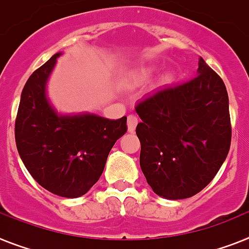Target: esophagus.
Returning a JSON list of instances; mask_svg holds the SVG:
<instances>
[{"instance_id": "obj_1", "label": "esophagus", "mask_w": 249, "mask_h": 249, "mask_svg": "<svg viewBox=\"0 0 249 249\" xmlns=\"http://www.w3.org/2000/svg\"><path fill=\"white\" fill-rule=\"evenodd\" d=\"M137 123H139V120H137L136 116H133V114L128 116V118H127V128H128V132H133L136 129Z\"/></svg>"}]
</instances>
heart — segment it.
<instances>
[{"mask_svg":"<svg viewBox=\"0 0 249 249\" xmlns=\"http://www.w3.org/2000/svg\"><path fill=\"white\" fill-rule=\"evenodd\" d=\"M154 73H155V67L154 66H142V67H139V69L129 73L128 77H127V84L128 85H139V84L146 83V81L151 80ZM170 79H172L170 75H166L164 77L165 81H170Z\"/></svg>","mask_w":249,"mask_h":249,"instance_id":"1","label":"heart"}]
</instances>
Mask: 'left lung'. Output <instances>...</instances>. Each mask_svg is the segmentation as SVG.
<instances>
[{
  "label": "left lung",
  "mask_w": 249,
  "mask_h": 249,
  "mask_svg": "<svg viewBox=\"0 0 249 249\" xmlns=\"http://www.w3.org/2000/svg\"><path fill=\"white\" fill-rule=\"evenodd\" d=\"M140 166L158 196L182 200L213 179L231 140L225 84L202 57L191 81L165 88L136 107Z\"/></svg>",
  "instance_id": "left-lung-1"
}]
</instances>
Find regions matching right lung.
Segmentation results:
<instances>
[{
	"label": "right lung",
	"mask_w": 249,
	"mask_h": 249,
	"mask_svg": "<svg viewBox=\"0 0 249 249\" xmlns=\"http://www.w3.org/2000/svg\"><path fill=\"white\" fill-rule=\"evenodd\" d=\"M62 52L32 73L20 98L15 122L18 155L43 188L58 196L85 195L102 176L110 149L127 132V118L94 113L63 114L47 94V84Z\"/></svg>",
	"instance_id": "add662e5"
}]
</instances>
